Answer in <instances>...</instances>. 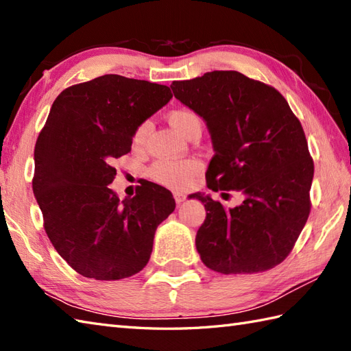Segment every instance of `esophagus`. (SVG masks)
I'll return each instance as SVG.
<instances>
[{
	"mask_svg": "<svg viewBox=\"0 0 351 351\" xmlns=\"http://www.w3.org/2000/svg\"><path fill=\"white\" fill-rule=\"evenodd\" d=\"M173 197H175L176 203H182V202L186 199V197H185V194H184V193H179V191L173 193Z\"/></svg>",
	"mask_w": 351,
	"mask_h": 351,
	"instance_id": "34e87169",
	"label": "esophagus"
}]
</instances>
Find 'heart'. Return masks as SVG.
Listing matches in <instances>:
<instances>
[{
    "mask_svg": "<svg viewBox=\"0 0 351 351\" xmlns=\"http://www.w3.org/2000/svg\"><path fill=\"white\" fill-rule=\"evenodd\" d=\"M170 124L176 128L182 136L189 137L195 130H202V119L197 112L189 108H178L169 112ZM151 132V121L146 119L137 125L133 134V142L136 145L145 143ZM200 165L195 160H158L149 167V176L162 185L181 189L191 181V178L197 173Z\"/></svg>",
    "mask_w": 351,
    "mask_h": 351,
    "instance_id": "1",
    "label": "heart"
}]
</instances>
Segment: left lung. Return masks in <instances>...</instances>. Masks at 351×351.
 Returning a JSON list of instances; mask_svg holds the SVG:
<instances>
[{"label": "left lung", "instance_id": "8db88e82", "mask_svg": "<svg viewBox=\"0 0 351 351\" xmlns=\"http://www.w3.org/2000/svg\"><path fill=\"white\" fill-rule=\"evenodd\" d=\"M170 88L208 125L215 151L208 189L245 195L232 209L209 195H191L206 209L195 234L202 262L226 275L280 265L308 219L314 176L304 128L287 100L239 71H210Z\"/></svg>", "mask_w": 351, "mask_h": 351}]
</instances>
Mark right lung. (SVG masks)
Instances as JSON below:
<instances>
[{"label":"right lung","instance_id":"1","mask_svg":"<svg viewBox=\"0 0 351 351\" xmlns=\"http://www.w3.org/2000/svg\"><path fill=\"white\" fill-rule=\"evenodd\" d=\"M166 85L104 75L56 97L34 149L32 191L58 254L86 278L132 276L149 262L154 234L175 210L165 186L146 181L132 199L109 189L115 158L172 99Z\"/></svg>","mask_w":351,"mask_h":351}]
</instances>
